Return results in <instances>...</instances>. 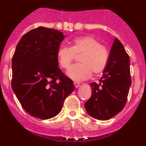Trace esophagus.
Segmentation results:
<instances>
[{"label":"esophagus","mask_w":146,"mask_h":146,"mask_svg":"<svg viewBox=\"0 0 146 146\" xmlns=\"http://www.w3.org/2000/svg\"><path fill=\"white\" fill-rule=\"evenodd\" d=\"M74 86H75V88H78L80 86V82H74Z\"/></svg>","instance_id":"obj_1"}]
</instances>
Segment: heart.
Here are the masks:
<instances>
[{
	"mask_svg": "<svg viewBox=\"0 0 146 146\" xmlns=\"http://www.w3.org/2000/svg\"><path fill=\"white\" fill-rule=\"evenodd\" d=\"M80 64L74 65L67 72V76L74 80H83L92 75L102 74L108 62L109 53L104 44H99L91 36H83L74 38L71 48L62 46L57 50L56 58L59 66L63 69H69L74 59V54H81Z\"/></svg>",
	"mask_w": 146,
	"mask_h": 146,
	"instance_id": "obj_1",
	"label": "heart"
}]
</instances>
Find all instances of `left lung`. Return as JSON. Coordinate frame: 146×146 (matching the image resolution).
<instances>
[{"instance_id": "left-lung-1", "label": "left lung", "mask_w": 146, "mask_h": 146, "mask_svg": "<svg viewBox=\"0 0 146 146\" xmlns=\"http://www.w3.org/2000/svg\"><path fill=\"white\" fill-rule=\"evenodd\" d=\"M130 60L118 38H115L108 62L99 82H92L91 98L85 103L90 116L101 121L113 118L123 110L131 84Z\"/></svg>"}]
</instances>
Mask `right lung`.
<instances>
[{
  "mask_svg": "<svg viewBox=\"0 0 146 146\" xmlns=\"http://www.w3.org/2000/svg\"><path fill=\"white\" fill-rule=\"evenodd\" d=\"M64 38L63 32L40 26L25 33L17 45L11 88L23 109L35 118L57 115L75 88L59 69L56 58Z\"/></svg>",
  "mask_w": 146,
  "mask_h": 146,
  "instance_id": "add662e5",
  "label": "right lung"
}]
</instances>
